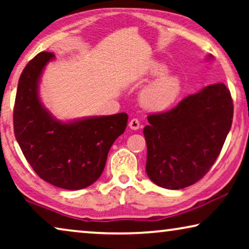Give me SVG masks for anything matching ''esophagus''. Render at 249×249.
Masks as SVG:
<instances>
[{"label":"esophagus","mask_w":249,"mask_h":249,"mask_svg":"<svg viewBox=\"0 0 249 249\" xmlns=\"http://www.w3.org/2000/svg\"><path fill=\"white\" fill-rule=\"evenodd\" d=\"M129 128L132 129V130H138L141 128V122L138 121V119H131L130 122H129Z\"/></svg>","instance_id":"34e87169"}]
</instances>
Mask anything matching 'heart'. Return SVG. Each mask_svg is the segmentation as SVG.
Segmentation results:
<instances>
[{"label": "heart", "mask_w": 249, "mask_h": 249, "mask_svg": "<svg viewBox=\"0 0 249 249\" xmlns=\"http://www.w3.org/2000/svg\"><path fill=\"white\" fill-rule=\"evenodd\" d=\"M168 72L164 63L154 61L147 69V77L156 78L142 90L139 101L142 107L152 112H163L176 103L181 93V80L178 76Z\"/></svg>", "instance_id": "1"}]
</instances>
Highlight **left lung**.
Listing matches in <instances>:
<instances>
[{
  "mask_svg": "<svg viewBox=\"0 0 249 249\" xmlns=\"http://www.w3.org/2000/svg\"><path fill=\"white\" fill-rule=\"evenodd\" d=\"M232 118V98L222 83L189 95L168 112L149 114L144 128L148 178L166 189L202 179L219 156Z\"/></svg>",
  "mask_w": 249,
  "mask_h": 249,
  "instance_id": "obj_1",
  "label": "left lung"
}]
</instances>
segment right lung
Wrapping results in <instances>:
<instances>
[{"label": "right lung", "instance_id": "right-lung-1", "mask_svg": "<svg viewBox=\"0 0 249 249\" xmlns=\"http://www.w3.org/2000/svg\"><path fill=\"white\" fill-rule=\"evenodd\" d=\"M54 54L40 52L19 78L13 110L17 142L30 166L59 188L83 189L103 172L111 146L125 130L127 113L60 121L40 102L38 88Z\"/></svg>", "mask_w": 249, "mask_h": 249}]
</instances>
